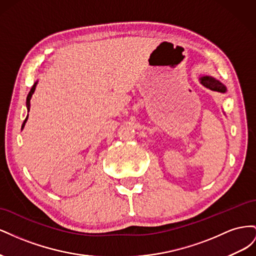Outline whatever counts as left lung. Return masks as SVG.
Returning <instances> with one entry per match:
<instances>
[{
    "instance_id": "obj_1",
    "label": "left lung",
    "mask_w": 256,
    "mask_h": 256,
    "mask_svg": "<svg viewBox=\"0 0 256 256\" xmlns=\"http://www.w3.org/2000/svg\"><path fill=\"white\" fill-rule=\"evenodd\" d=\"M200 84L204 85L205 88L212 90H214V92H226V88L224 86V84H222L219 80H216V78H214V76H205V74H202L198 78Z\"/></svg>"
}]
</instances>
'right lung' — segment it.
Returning <instances> with one entry per match:
<instances>
[{
	"instance_id": "obj_1",
	"label": "right lung",
	"mask_w": 256,
	"mask_h": 256,
	"mask_svg": "<svg viewBox=\"0 0 256 256\" xmlns=\"http://www.w3.org/2000/svg\"><path fill=\"white\" fill-rule=\"evenodd\" d=\"M37 83H38V81H36V82L33 84V86H32V88H30V92H28V97H26V108H28V112L30 111V99H32V96H33L34 92H35V88H36V85H37ZM28 116H26V118L24 120V122H23V124H22L21 130H22L23 128H24V126H26V120H28Z\"/></svg>"
}]
</instances>
